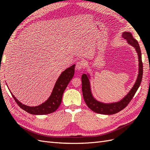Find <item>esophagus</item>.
<instances>
[{"label":"esophagus","mask_w":150,"mask_h":150,"mask_svg":"<svg viewBox=\"0 0 150 150\" xmlns=\"http://www.w3.org/2000/svg\"><path fill=\"white\" fill-rule=\"evenodd\" d=\"M84 66V64L83 61H79L77 62V64H76V68L79 70L83 69Z\"/></svg>","instance_id":"34e87169"}]
</instances>
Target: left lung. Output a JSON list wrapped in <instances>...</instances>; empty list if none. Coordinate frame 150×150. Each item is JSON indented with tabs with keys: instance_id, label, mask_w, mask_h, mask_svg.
<instances>
[{
	"instance_id": "left-lung-1",
	"label": "left lung",
	"mask_w": 150,
	"mask_h": 150,
	"mask_svg": "<svg viewBox=\"0 0 150 150\" xmlns=\"http://www.w3.org/2000/svg\"><path fill=\"white\" fill-rule=\"evenodd\" d=\"M122 36L127 41L128 44L134 47L136 52L137 53L139 60V71L137 77L135 84H133L131 90L120 100L113 102V103H104V102L98 100L95 98L93 93H92L91 87V75L89 73H87V74L84 73L81 77L82 91L84 99L88 107L95 113L103 115H113L119 112L131 101L141 83L143 66L142 62L141 51L140 49L139 44L137 40L133 38L132 34L129 31H124Z\"/></svg>"
}]
</instances>
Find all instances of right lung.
<instances>
[{"instance_id":"add662e5","label":"right lung","mask_w":150,"mask_h":150,"mask_svg":"<svg viewBox=\"0 0 150 150\" xmlns=\"http://www.w3.org/2000/svg\"><path fill=\"white\" fill-rule=\"evenodd\" d=\"M75 66V64H73L61 73L59 78L57 79L50 96L44 103L40 105H38L36 106H29L23 104L18 100L17 98L10 91L12 96L16 101V103L22 110H25L30 114L46 115L52 113L58 109V108L61 104L64 91L66 90L67 86L68 85L69 82L74 75Z\"/></svg>"}]
</instances>
